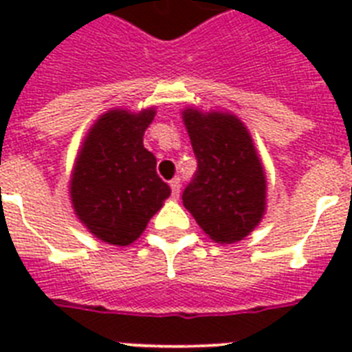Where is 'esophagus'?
I'll use <instances>...</instances> for the list:
<instances>
[{
  "label": "esophagus",
  "instance_id": "1",
  "mask_svg": "<svg viewBox=\"0 0 352 352\" xmlns=\"http://www.w3.org/2000/svg\"><path fill=\"white\" fill-rule=\"evenodd\" d=\"M170 186H171V197L179 199V195H181V181H179V179H173V181L170 182Z\"/></svg>",
  "mask_w": 352,
  "mask_h": 352
}]
</instances>
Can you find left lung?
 Listing matches in <instances>:
<instances>
[{"label":"left lung","instance_id":"1","mask_svg":"<svg viewBox=\"0 0 352 352\" xmlns=\"http://www.w3.org/2000/svg\"><path fill=\"white\" fill-rule=\"evenodd\" d=\"M182 120L197 159L182 204L210 239L237 243L259 225L267 201L265 170L250 133L230 113L188 107Z\"/></svg>","mask_w":352,"mask_h":352}]
</instances>
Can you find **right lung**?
<instances>
[{
  "instance_id": "obj_1",
  "label": "right lung",
  "mask_w": 352,
  "mask_h": 352,
  "mask_svg": "<svg viewBox=\"0 0 352 352\" xmlns=\"http://www.w3.org/2000/svg\"><path fill=\"white\" fill-rule=\"evenodd\" d=\"M155 107L138 113L111 109L87 133L71 175L74 214L104 243L131 245L168 197L157 159L144 148Z\"/></svg>"
}]
</instances>
